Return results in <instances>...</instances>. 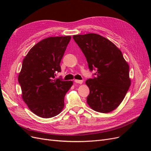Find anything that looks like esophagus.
Masks as SVG:
<instances>
[{
  "label": "esophagus",
  "instance_id": "obj_1",
  "mask_svg": "<svg viewBox=\"0 0 151 151\" xmlns=\"http://www.w3.org/2000/svg\"><path fill=\"white\" fill-rule=\"evenodd\" d=\"M74 82H75L76 83H77V84H83V81H82V80H77V79L74 80Z\"/></svg>",
  "mask_w": 151,
  "mask_h": 151
}]
</instances>
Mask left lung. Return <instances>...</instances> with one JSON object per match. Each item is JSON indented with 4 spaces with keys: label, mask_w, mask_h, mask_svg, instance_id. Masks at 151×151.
I'll return each mask as SVG.
<instances>
[{
    "label": "left lung",
    "mask_w": 151,
    "mask_h": 151,
    "mask_svg": "<svg viewBox=\"0 0 151 151\" xmlns=\"http://www.w3.org/2000/svg\"><path fill=\"white\" fill-rule=\"evenodd\" d=\"M86 58L93 79L86 81L89 88L87 103L94 111L109 113L124 99L130 86L129 66L115 44L95 33L73 36Z\"/></svg>",
    "instance_id": "1"
}]
</instances>
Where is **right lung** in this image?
Returning a JSON list of instances; mask_svg holds the SVG:
<instances>
[{
	"instance_id": "right-lung-1",
	"label": "right lung",
	"mask_w": 151,
	"mask_h": 151,
	"mask_svg": "<svg viewBox=\"0 0 151 151\" xmlns=\"http://www.w3.org/2000/svg\"><path fill=\"white\" fill-rule=\"evenodd\" d=\"M70 36L45 38L36 43L24 58L18 82L22 98L37 116H55L64 106V97L73 84L61 77L60 63Z\"/></svg>"
}]
</instances>
